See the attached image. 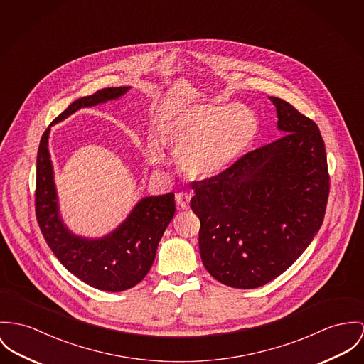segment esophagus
I'll use <instances>...</instances> for the list:
<instances>
[{
  "label": "esophagus",
  "mask_w": 364,
  "mask_h": 364,
  "mask_svg": "<svg viewBox=\"0 0 364 364\" xmlns=\"http://www.w3.org/2000/svg\"><path fill=\"white\" fill-rule=\"evenodd\" d=\"M190 199H191V196H188V194H186V193H178V194H176V202H177V205H178L180 209H188V206H190Z\"/></svg>",
  "instance_id": "esophagus-1"
}]
</instances>
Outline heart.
Masks as SVG:
<instances>
[{"instance_id": "heart-1", "label": "heart", "mask_w": 364, "mask_h": 364, "mask_svg": "<svg viewBox=\"0 0 364 364\" xmlns=\"http://www.w3.org/2000/svg\"><path fill=\"white\" fill-rule=\"evenodd\" d=\"M159 140L176 154L181 173L191 178H212L231 168L251 146L257 119L241 104H194L166 113L159 120ZM161 142L151 137L146 158L164 162Z\"/></svg>"}]
</instances>
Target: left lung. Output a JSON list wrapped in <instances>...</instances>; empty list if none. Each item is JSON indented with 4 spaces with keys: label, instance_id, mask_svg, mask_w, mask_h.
Listing matches in <instances>:
<instances>
[{
    "label": "left lung",
    "instance_id": "obj_1",
    "mask_svg": "<svg viewBox=\"0 0 364 364\" xmlns=\"http://www.w3.org/2000/svg\"><path fill=\"white\" fill-rule=\"evenodd\" d=\"M269 98L280 139L191 184L202 263L232 288H257L282 274L320 230L330 193L317 124L287 101Z\"/></svg>",
    "mask_w": 364,
    "mask_h": 364
}]
</instances>
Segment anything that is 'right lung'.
I'll use <instances>...</instances> for the list:
<instances>
[{"mask_svg":"<svg viewBox=\"0 0 364 364\" xmlns=\"http://www.w3.org/2000/svg\"><path fill=\"white\" fill-rule=\"evenodd\" d=\"M129 90L130 87H108L76 100L44 132L37 152L36 215L48 247L77 279L109 292L133 288L149 272L158 244L176 212L174 194L142 198L123 223L101 238L73 234L59 213L48 139L53 124L82 108L117 100Z\"/></svg>","mask_w":364,"mask_h":364,"instance_id":"add662e5","label":"right lung"}]
</instances>
